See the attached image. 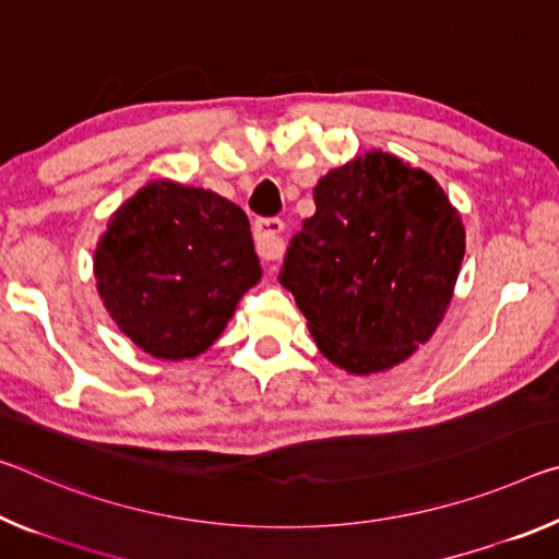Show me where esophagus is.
I'll list each match as a JSON object with an SVG mask.
<instances>
[{
    "label": "esophagus",
    "instance_id": "obj_1",
    "mask_svg": "<svg viewBox=\"0 0 559 559\" xmlns=\"http://www.w3.org/2000/svg\"><path fill=\"white\" fill-rule=\"evenodd\" d=\"M283 228H286V224H283L281 218H259L253 224V236H255V251H259V255L263 261H276L283 255V248H286V243H283Z\"/></svg>",
    "mask_w": 559,
    "mask_h": 559
}]
</instances>
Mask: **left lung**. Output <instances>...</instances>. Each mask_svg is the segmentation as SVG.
Returning a JSON list of instances; mask_svg holds the SVG:
<instances>
[{"mask_svg":"<svg viewBox=\"0 0 559 559\" xmlns=\"http://www.w3.org/2000/svg\"><path fill=\"white\" fill-rule=\"evenodd\" d=\"M278 281L328 360L356 376L405 360L436 331L465 255V228L420 168L368 152L328 171Z\"/></svg>","mask_w":559,"mask_h":559,"instance_id":"1","label":"left lung"}]
</instances>
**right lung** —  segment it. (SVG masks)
Listing matches in <instances>:
<instances>
[{
  "label": "right lung",
  "mask_w": 559,
  "mask_h": 559,
  "mask_svg": "<svg viewBox=\"0 0 559 559\" xmlns=\"http://www.w3.org/2000/svg\"><path fill=\"white\" fill-rule=\"evenodd\" d=\"M94 273L121 331L148 356L181 360L218 338L261 265L236 203L156 181L111 216Z\"/></svg>",
  "instance_id": "right-lung-1"
}]
</instances>
